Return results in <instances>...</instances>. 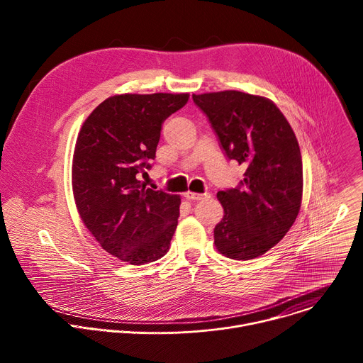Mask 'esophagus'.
I'll list each match as a JSON object with an SVG mask.
<instances>
[{
    "label": "esophagus",
    "mask_w": 363,
    "mask_h": 363,
    "mask_svg": "<svg viewBox=\"0 0 363 363\" xmlns=\"http://www.w3.org/2000/svg\"><path fill=\"white\" fill-rule=\"evenodd\" d=\"M184 195L188 199H192V201H199V199H203V198H208L210 196V194H198V192H191V191L185 192Z\"/></svg>",
    "instance_id": "esophagus-1"
}]
</instances>
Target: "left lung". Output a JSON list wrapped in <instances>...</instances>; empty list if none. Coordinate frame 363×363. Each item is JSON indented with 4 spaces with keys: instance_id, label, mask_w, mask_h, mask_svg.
<instances>
[{
    "instance_id": "obj_1",
    "label": "left lung",
    "mask_w": 363,
    "mask_h": 363,
    "mask_svg": "<svg viewBox=\"0 0 363 363\" xmlns=\"http://www.w3.org/2000/svg\"><path fill=\"white\" fill-rule=\"evenodd\" d=\"M192 99L227 157L247 168L240 186L217 194L224 217L214 228V244L234 260L260 257L287 234L300 211L303 164L296 135L264 96L224 90Z\"/></svg>"
}]
</instances>
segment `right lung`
Wrapping results in <instances>:
<instances>
[{"label":"right lung","mask_w":363,"mask_h":363,"mask_svg":"<svg viewBox=\"0 0 363 363\" xmlns=\"http://www.w3.org/2000/svg\"><path fill=\"white\" fill-rule=\"evenodd\" d=\"M188 93L115 94L87 116L77 135L72 186L79 216L109 254L132 266L164 257L178 225L181 196L140 181L155 158L164 121Z\"/></svg>","instance_id":"right-lung-1"}]
</instances>
